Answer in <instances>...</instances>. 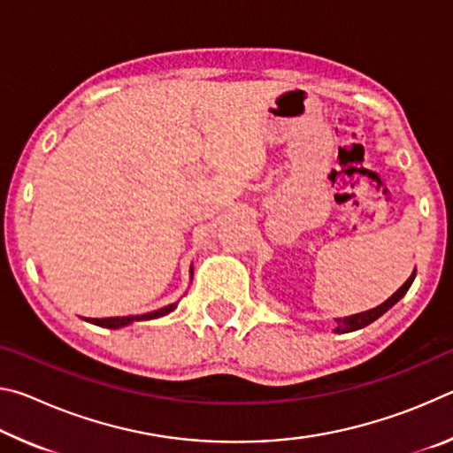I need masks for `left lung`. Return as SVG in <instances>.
Returning a JSON list of instances; mask_svg holds the SVG:
<instances>
[{
	"label": "left lung",
	"mask_w": 453,
	"mask_h": 453,
	"mask_svg": "<svg viewBox=\"0 0 453 453\" xmlns=\"http://www.w3.org/2000/svg\"><path fill=\"white\" fill-rule=\"evenodd\" d=\"M413 278H416V272H413V273L410 275V280L405 281L403 286H402L400 289H397L395 294H394L392 297H389L388 302H383L381 305H378V308H373V310H370V311H364V313H356V316H349V318H343V319H335V321H337L335 332H337V334H348V332H356V329H362V327H365V326H370L372 321H375L380 316H383V313H386L389 308H392L394 303H397V302L402 300V297L405 296V291L410 289Z\"/></svg>",
	"instance_id": "1"
}]
</instances>
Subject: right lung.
I'll list each match as a JSON object with an SVG mask.
<instances>
[{"label":"right lung","instance_id":"add662e5","mask_svg":"<svg viewBox=\"0 0 453 453\" xmlns=\"http://www.w3.org/2000/svg\"><path fill=\"white\" fill-rule=\"evenodd\" d=\"M175 310V303L167 305V308H162L157 311H150V313H143V316H126V318H105V319H89L91 324L96 326H102V327H110V329H118V327H124L127 324H132V321H140V319H153V318H159V316H165V313H170Z\"/></svg>","mask_w":453,"mask_h":453}]
</instances>
